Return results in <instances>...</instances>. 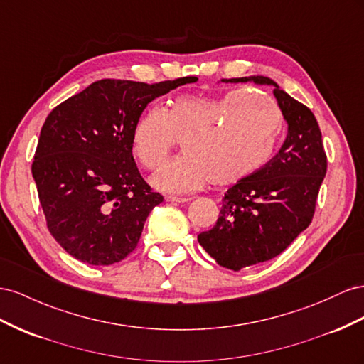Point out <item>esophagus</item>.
<instances>
[{"instance_id": "34e87169", "label": "esophagus", "mask_w": 364, "mask_h": 364, "mask_svg": "<svg viewBox=\"0 0 364 364\" xmlns=\"http://www.w3.org/2000/svg\"><path fill=\"white\" fill-rule=\"evenodd\" d=\"M164 200L169 201V203H175V204H181V203H188L189 201L188 198H180V196H171V195L166 196Z\"/></svg>"}]
</instances>
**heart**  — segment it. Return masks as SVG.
<instances>
[{
	"label": "heart",
	"instance_id": "b5f03b06",
	"mask_svg": "<svg viewBox=\"0 0 364 364\" xmlns=\"http://www.w3.org/2000/svg\"><path fill=\"white\" fill-rule=\"evenodd\" d=\"M282 124L276 103L250 88L225 95H184L163 111L149 108L136 120L131 151L149 171L168 159L173 141L184 157L168 163L151 178L155 189L184 195L250 178L272 160Z\"/></svg>",
	"mask_w": 364,
	"mask_h": 364
}]
</instances>
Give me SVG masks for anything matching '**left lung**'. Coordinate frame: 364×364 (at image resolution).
I'll return each instance as SVG.
<instances>
[{
    "mask_svg": "<svg viewBox=\"0 0 364 364\" xmlns=\"http://www.w3.org/2000/svg\"><path fill=\"white\" fill-rule=\"evenodd\" d=\"M221 82L273 87L287 122V137L276 157L228 189L216 224L198 235L200 245L218 265L240 272L276 257L309 225L326 175V154L314 114L274 80L247 76Z\"/></svg>",
    "mask_w": 364,
    "mask_h": 364,
    "instance_id": "left-lung-1",
    "label": "left lung"
}]
</instances>
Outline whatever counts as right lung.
Wrapping results in <instances>:
<instances>
[{"label":"right lung","mask_w":364,"mask_h":364,"mask_svg":"<svg viewBox=\"0 0 364 364\" xmlns=\"http://www.w3.org/2000/svg\"><path fill=\"white\" fill-rule=\"evenodd\" d=\"M189 82L102 79L48 114L32 175L51 236L77 261L112 265L137 247L163 196L134 161L132 127L154 99Z\"/></svg>","instance_id":"right-lung-1"}]
</instances>
